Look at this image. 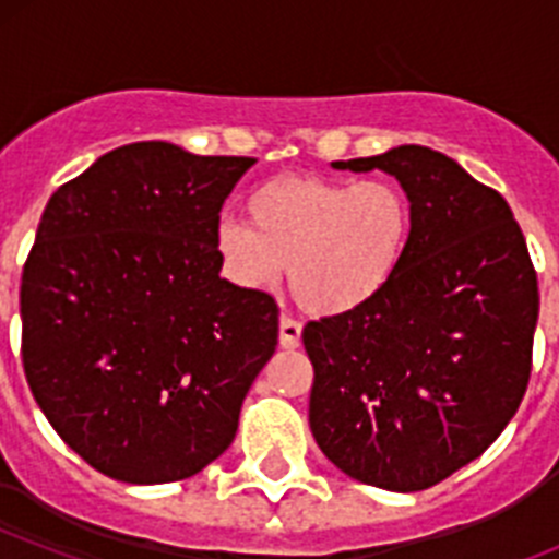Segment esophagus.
<instances>
[{
	"label": "esophagus",
	"instance_id": "1",
	"mask_svg": "<svg viewBox=\"0 0 559 559\" xmlns=\"http://www.w3.org/2000/svg\"><path fill=\"white\" fill-rule=\"evenodd\" d=\"M299 341H302V324L296 322V319H290V316H283V319H280V344H283L285 349H294L299 347Z\"/></svg>",
	"mask_w": 559,
	"mask_h": 559
}]
</instances>
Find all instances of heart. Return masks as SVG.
<instances>
[{
    "label": "heart",
    "instance_id": "obj_1",
    "mask_svg": "<svg viewBox=\"0 0 559 559\" xmlns=\"http://www.w3.org/2000/svg\"><path fill=\"white\" fill-rule=\"evenodd\" d=\"M246 218L226 215L215 226L226 276L269 290L288 269L296 302L319 316H347L378 299L414 229L412 201L389 179L285 176L249 192Z\"/></svg>",
    "mask_w": 559,
    "mask_h": 559
}]
</instances>
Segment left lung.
<instances>
[{
    "label": "left lung",
    "mask_w": 559,
    "mask_h": 559,
    "mask_svg": "<svg viewBox=\"0 0 559 559\" xmlns=\"http://www.w3.org/2000/svg\"><path fill=\"white\" fill-rule=\"evenodd\" d=\"M335 170H383L414 210L408 254L378 299L302 330L310 431L341 473L428 490L481 456L532 372L537 276L510 204L459 162L400 145Z\"/></svg>",
    "instance_id": "left-lung-1"
}]
</instances>
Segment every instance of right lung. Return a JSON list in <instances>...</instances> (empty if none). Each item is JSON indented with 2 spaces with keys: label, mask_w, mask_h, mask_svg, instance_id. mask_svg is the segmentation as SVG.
I'll use <instances>...</instances> for the list:
<instances>
[{
  "label": "right lung",
  "mask_w": 559,
  "mask_h": 559,
  "mask_svg": "<svg viewBox=\"0 0 559 559\" xmlns=\"http://www.w3.org/2000/svg\"><path fill=\"white\" fill-rule=\"evenodd\" d=\"M254 159L170 142L106 153L49 199L22 274L38 408L126 484L195 476L276 349V302L221 276V206Z\"/></svg>",
  "instance_id": "add662e5"
}]
</instances>
